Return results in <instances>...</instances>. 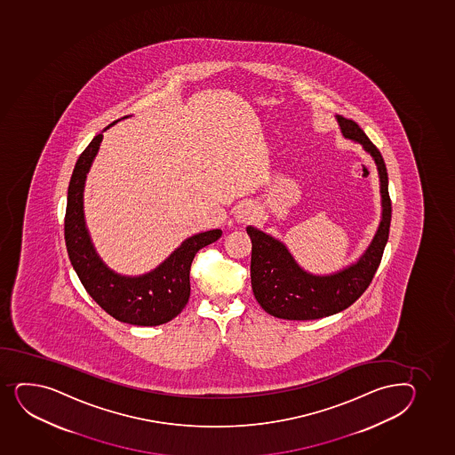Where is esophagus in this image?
<instances>
[{
  "label": "esophagus",
  "mask_w": 455,
  "mask_h": 455,
  "mask_svg": "<svg viewBox=\"0 0 455 455\" xmlns=\"http://www.w3.org/2000/svg\"><path fill=\"white\" fill-rule=\"evenodd\" d=\"M255 215H257V209H255L252 203H242V204L237 205L235 212V220L239 224H248V222L254 220Z\"/></svg>",
  "instance_id": "1"
}]
</instances>
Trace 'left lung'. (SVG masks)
<instances>
[{
  "label": "left lung",
  "instance_id": "left-lung-1",
  "mask_svg": "<svg viewBox=\"0 0 455 455\" xmlns=\"http://www.w3.org/2000/svg\"><path fill=\"white\" fill-rule=\"evenodd\" d=\"M342 135L359 142L376 162L380 177L381 220L376 235L356 263L331 275H313L303 270L287 246L248 227L252 242L251 283L257 302L266 313L283 320H315L348 308L371 283L387 246L391 227V198L387 192L385 161L370 138L353 120L337 116Z\"/></svg>",
  "mask_w": 455,
  "mask_h": 455
}]
</instances>
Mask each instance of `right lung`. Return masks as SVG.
<instances>
[{
    "label": "right lung",
    "mask_w": 455,
    "mask_h": 455,
    "mask_svg": "<svg viewBox=\"0 0 455 455\" xmlns=\"http://www.w3.org/2000/svg\"><path fill=\"white\" fill-rule=\"evenodd\" d=\"M102 138V133L96 135L81 153L68 183L64 216L68 259L84 289L111 317L135 326H159L177 317L185 308L191 294L192 259L201 248L220 239L222 231H204L192 235L156 269L141 276H122L109 269L94 251L84 220L83 205L85 177Z\"/></svg>",
    "instance_id": "right-lung-1"
}]
</instances>
